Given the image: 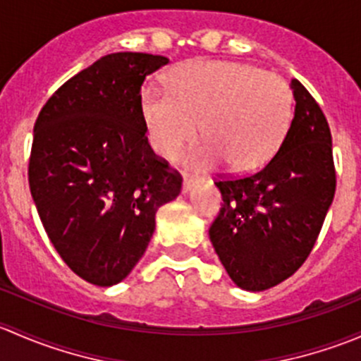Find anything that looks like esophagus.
Returning a JSON list of instances; mask_svg holds the SVG:
<instances>
[{
    "label": "esophagus",
    "instance_id": "obj_1",
    "mask_svg": "<svg viewBox=\"0 0 361 361\" xmlns=\"http://www.w3.org/2000/svg\"><path fill=\"white\" fill-rule=\"evenodd\" d=\"M194 187H195V181L192 180V178L185 176L183 185H181V192H183V194H188V192H192V188Z\"/></svg>",
    "mask_w": 361,
    "mask_h": 361
}]
</instances>
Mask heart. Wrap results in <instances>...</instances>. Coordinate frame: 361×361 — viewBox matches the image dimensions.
I'll use <instances>...</instances> for the list:
<instances>
[{
    "mask_svg": "<svg viewBox=\"0 0 361 361\" xmlns=\"http://www.w3.org/2000/svg\"><path fill=\"white\" fill-rule=\"evenodd\" d=\"M140 113L159 157H176L199 123L204 141L185 155L188 167L206 171L227 160L234 171H253L285 136L292 90L283 78L250 64L190 61L167 75L166 90L141 89Z\"/></svg>",
    "mask_w": 361,
    "mask_h": 361,
    "instance_id": "b5f03b06",
    "label": "heart"
}]
</instances>
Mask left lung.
<instances>
[{
  "label": "left lung",
  "instance_id": "left-lung-1",
  "mask_svg": "<svg viewBox=\"0 0 361 361\" xmlns=\"http://www.w3.org/2000/svg\"><path fill=\"white\" fill-rule=\"evenodd\" d=\"M295 111L276 155L246 178L216 181L224 207L209 239L232 281L264 292L305 262L336 194L329 122L298 80Z\"/></svg>",
  "mask_w": 361,
  "mask_h": 361
}]
</instances>
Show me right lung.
Listing matches in <instances>:
<instances>
[{
    "label": "right lung",
    "instance_id": "right-lung-1",
    "mask_svg": "<svg viewBox=\"0 0 361 361\" xmlns=\"http://www.w3.org/2000/svg\"><path fill=\"white\" fill-rule=\"evenodd\" d=\"M167 57L116 52L69 78L35 123L29 188L66 265L96 286L126 279L147 251L155 214L181 190L148 145L145 78Z\"/></svg>",
    "mask_w": 361,
    "mask_h": 361
}]
</instances>
